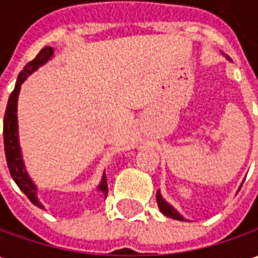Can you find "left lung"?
<instances>
[{"instance_id":"8db88e82","label":"left lung","mask_w":258,"mask_h":258,"mask_svg":"<svg viewBox=\"0 0 258 258\" xmlns=\"http://www.w3.org/2000/svg\"><path fill=\"white\" fill-rule=\"evenodd\" d=\"M225 58H227L228 60H231V58H228L227 55H225ZM156 200H157V206H159V209H160V211H162L164 216L170 217V218H174V220H178V221H186L184 217L181 216L178 211L174 209L173 206L163 199V196L160 195L159 190L156 192Z\"/></svg>"}]
</instances>
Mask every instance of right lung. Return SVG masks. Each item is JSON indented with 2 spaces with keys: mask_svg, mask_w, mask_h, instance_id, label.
Instances as JSON below:
<instances>
[{
  "mask_svg": "<svg viewBox=\"0 0 258 258\" xmlns=\"http://www.w3.org/2000/svg\"><path fill=\"white\" fill-rule=\"evenodd\" d=\"M52 56V47L42 48L36 58L23 68V70L18 76L15 90L12 91V94L9 96L8 105L5 109V116H4V145H5V157H7V163H8L9 173L12 175L16 185L20 188V190L29 198L33 205H36L40 209H44V206L40 203V200L37 198V186L27 174L25 162L22 157V151H20L19 134H18V96H19L20 85L23 84V81L33 72H36L37 69L47 63ZM96 190L102 192L105 198L107 196V182L105 173H103L101 184L98 185Z\"/></svg>",
  "mask_w": 258,
  "mask_h": 258,
  "instance_id": "add662e5",
  "label": "right lung"
}]
</instances>
